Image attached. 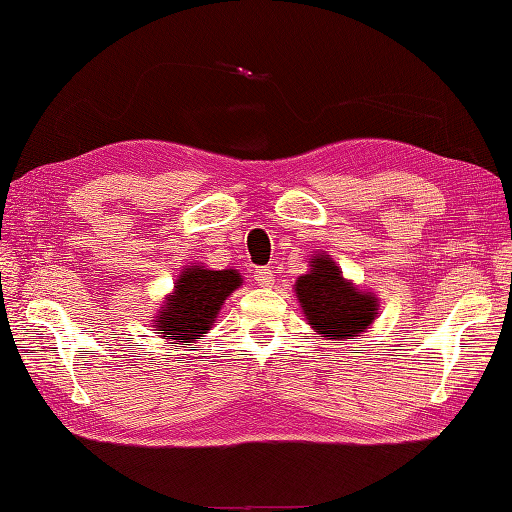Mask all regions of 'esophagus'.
<instances>
[{
  "label": "esophagus",
  "mask_w": 512,
  "mask_h": 512,
  "mask_svg": "<svg viewBox=\"0 0 512 512\" xmlns=\"http://www.w3.org/2000/svg\"><path fill=\"white\" fill-rule=\"evenodd\" d=\"M254 278L258 280L260 287H271V285H274V271H271L269 267H258L254 271Z\"/></svg>",
  "instance_id": "esophagus-1"
}]
</instances>
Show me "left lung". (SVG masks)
Listing matches in <instances>:
<instances>
[{
	"label": "left lung",
	"mask_w": 512,
	"mask_h": 512,
	"mask_svg": "<svg viewBox=\"0 0 512 512\" xmlns=\"http://www.w3.org/2000/svg\"><path fill=\"white\" fill-rule=\"evenodd\" d=\"M311 271L298 278L296 294L309 325L331 340H344L367 329L375 314L378 300L342 278L329 258L311 260Z\"/></svg>",
	"instance_id": "1"
}]
</instances>
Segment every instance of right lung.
I'll use <instances>...</instances> for the list:
<instances>
[{
  "label": "right lung",
  "mask_w": 512,
  "mask_h": 512,
  "mask_svg": "<svg viewBox=\"0 0 512 512\" xmlns=\"http://www.w3.org/2000/svg\"><path fill=\"white\" fill-rule=\"evenodd\" d=\"M241 285V276L234 269L212 271L190 267L183 271L176 283L174 296L168 298L161 316L156 320V331L163 338L179 342L196 340L212 327L223 300Z\"/></svg>",
  "instance_id": "1"
}]
</instances>
